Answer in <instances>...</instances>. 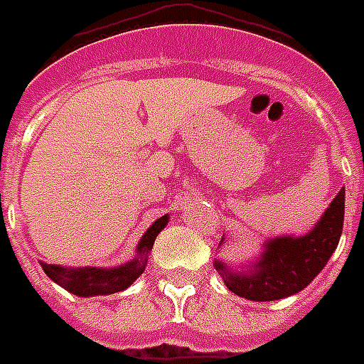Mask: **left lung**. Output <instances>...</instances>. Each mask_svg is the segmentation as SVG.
Here are the masks:
<instances>
[{"instance_id": "left-lung-1", "label": "left lung", "mask_w": 364, "mask_h": 364, "mask_svg": "<svg viewBox=\"0 0 364 364\" xmlns=\"http://www.w3.org/2000/svg\"><path fill=\"white\" fill-rule=\"evenodd\" d=\"M344 202L346 191L340 188L310 232L266 240L259 257L238 268H230L217 259L215 270H219L225 285L234 294L255 302L296 294L316 279L338 247L344 225Z\"/></svg>"}]
</instances>
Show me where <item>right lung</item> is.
Wrapping results in <instances>:
<instances>
[{"label":"right lung","mask_w":364,"mask_h":364,"mask_svg":"<svg viewBox=\"0 0 364 364\" xmlns=\"http://www.w3.org/2000/svg\"><path fill=\"white\" fill-rule=\"evenodd\" d=\"M170 215H162L160 219L147 228L136 247V257L130 259L124 264L111 266V268H102V266H79V268H70V266L47 264L41 262V268L45 270L54 283L65 291L77 294V296H105V294L119 293L124 291L141 276L145 266H147L149 253L154 245V240L162 232V228L168 225Z\"/></svg>","instance_id":"add662e5"}]
</instances>
